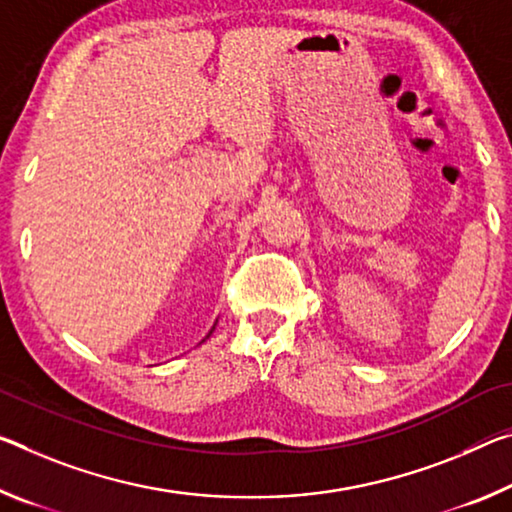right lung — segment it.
I'll return each mask as SVG.
<instances>
[{
	"mask_svg": "<svg viewBox=\"0 0 512 512\" xmlns=\"http://www.w3.org/2000/svg\"><path fill=\"white\" fill-rule=\"evenodd\" d=\"M212 330H214V328H212ZM212 330H209V335H212ZM209 335H207V337H209Z\"/></svg>",
	"mask_w": 512,
	"mask_h": 512,
	"instance_id": "right-lung-1",
	"label": "right lung"
}]
</instances>
